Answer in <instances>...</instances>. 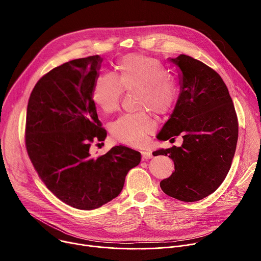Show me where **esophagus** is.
<instances>
[{
    "label": "esophagus",
    "mask_w": 261,
    "mask_h": 261,
    "mask_svg": "<svg viewBox=\"0 0 261 261\" xmlns=\"http://www.w3.org/2000/svg\"><path fill=\"white\" fill-rule=\"evenodd\" d=\"M141 156H142V160H147V159H151L153 157L152 153L148 152V151H142Z\"/></svg>",
    "instance_id": "obj_1"
}]
</instances>
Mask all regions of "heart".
<instances>
[{"label":"heart","mask_w":261,"mask_h":261,"mask_svg":"<svg viewBox=\"0 0 261 261\" xmlns=\"http://www.w3.org/2000/svg\"><path fill=\"white\" fill-rule=\"evenodd\" d=\"M117 75L103 73L98 75L92 88L94 103L106 114L119 107L124 90L138 88L137 106L150 107L157 114H167L178 97L175 80L168 74L165 65L158 59L141 55H128L117 65ZM155 121L147 110L127 113L110 125L113 137L124 144L137 146L155 129Z\"/></svg>","instance_id":"1"}]
</instances>
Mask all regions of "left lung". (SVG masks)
<instances>
[{"label": "left lung", "instance_id": "8db88e82", "mask_svg": "<svg viewBox=\"0 0 261 261\" xmlns=\"http://www.w3.org/2000/svg\"><path fill=\"white\" fill-rule=\"evenodd\" d=\"M171 61L180 70V93L157 138L181 134L184 140L178 147L153 155H166L174 163L172 174L160 182L162 191L193 202L215 192L225 179L236 153L239 123L228 89L214 69L186 55Z\"/></svg>", "mask_w": 261, "mask_h": 261}]
</instances>
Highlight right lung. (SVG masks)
Here are the masks:
<instances>
[{
    "instance_id": "add662e5",
    "label": "right lung",
    "mask_w": 261,
    "mask_h": 261,
    "mask_svg": "<svg viewBox=\"0 0 261 261\" xmlns=\"http://www.w3.org/2000/svg\"><path fill=\"white\" fill-rule=\"evenodd\" d=\"M102 59H76L58 66L34 87L27 109L25 147L47 189L79 210H94L116 198L139 152L124 145L92 157L93 142L104 141L92 88Z\"/></svg>"
}]
</instances>
